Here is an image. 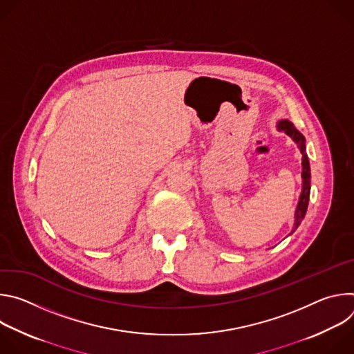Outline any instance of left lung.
Segmentation results:
<instances>
[{
    "mask_svg": "<svg viewBox=\"0 0 354 354\" xmlns=\"http://www.w3.org/2000/svg\"><path fill=\"white\" fill-rule=\"evenodd\" d=\"M277 129L283 130L287 136H290L294 142L297 144V147L299 148L301 154H302V172H301V178H302V190L299 194V200L298 205L295 209V216H294V227L290 232V235L298 228V225L301 224L302 218L306 217L307 213V207H308V200H310V190H311V169H310V161H308V156L306 153V138L302 136L291 122L288 120H280L277 123Z\"/></svg>",
    "mask_w": 354,
    "mask_h": 354,
    "instance_id": "1",
    "label": "left lung"
}]
</instances>
